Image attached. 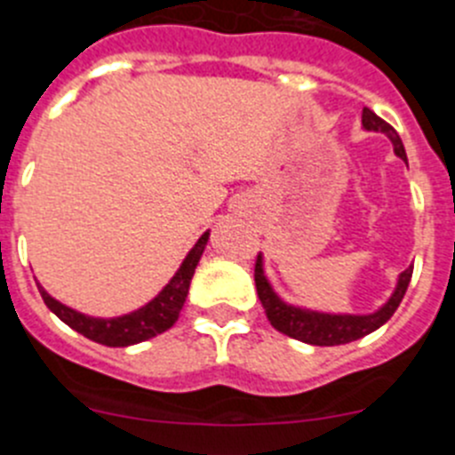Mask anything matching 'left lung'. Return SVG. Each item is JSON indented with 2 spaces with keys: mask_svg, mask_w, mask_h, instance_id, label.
<instances>
[{
  "mask_svg": "<svg viewBox=\"0 0 455 455\" xmlns=\"http://www.w3.org/2000/svg\"><path fill=\"white\" fill-rule=\"evenodd\" d=\"M363 126H365L367 131H380V133H386V136L392 140V145H395L396 156L406 161V149H403V142H401L399 133H396L386 120H380L374 110H370L367 106L363 108ZM411 276H412V265L406 269V272H401L396 290L392 292V297L387 299V304H383V308H379L376 313L329 315V313H317V310L297 308V306L285 304L283 299H278V294L274 292L267 276H265L263 272V258H260V253H258L256 269H253L258 299H260V304H263L269 324H272L276 331H281L283 335H288V338L301 339V342H306V345H315V347L347 345V342L365 338L367 333H371V331H376L379 326L386 324L387 319L395 315V310L399 308L401 299H403V294H406L408 290V283H411Z\"/></svg>",
  "mask_w": 455,
  "mask_h": 455,
  "instance_id": "left-lung-1",
  "label": "left lung"
}]
</instances>
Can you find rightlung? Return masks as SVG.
I'll use <instances>...</instances> for the list:
<instances>
[{"label":"right lung","instance_id":"add662e5","mask_svg":"<svg viewBox=\"0 0 455 455\" xmlns=\"http://www.w3.org/2000/svg\"><path fill=\"white\" fill-rule=\"evenodd\" d=\"M208 243V231L204 233L197 240V244L188 251L186 260L181 263V267L177 269V274L172 276L170 283L151 299L149 304L142 306V308L133 310L129 315H122V317H88L84 313H76V310L68 308L65 304L56 301L52 294H47V290L43 285H38L40 297L47 304V308L56 315L59 319H63L69 329H75L76 333L85 335L92 342H100L106 347H129L138 345V342H145L149 338H156L158 333L167 331L170 326H174V322L179 319L183 304H186L188 290H190L192 274L197 267L199 258H202L204 247Z\"/></svg>","mask_w":455,"mask_h":455}]
</instances>
